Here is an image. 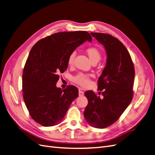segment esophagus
<instances>
[{"instance_id": "1", "label": "esophagus", "mask_w": 155, "mask_h": 155, "mask_svg": "<svg viewBox=\"0 0 155 155\" xmlns=\"http://www.w3.org/2000/svg\"><path fill=\"white\" fill-rule=\"evenodd\" d=\"M83 95H84V92L81 90H79V96H83Z\"/></svg>"}]
</instances>
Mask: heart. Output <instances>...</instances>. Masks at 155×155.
Here are the masks:
<instances>
[{
    "mask_svg": "<svg viewBox=\"0 0 155 155\" xmlns=\"http://www.w3.org/2000/svg\"><path fill=\"white\" fill-rule=\"evenodd\" d=\"M86 52L88 56L89 59H91L92 62L94 61H99L101 58V54L99 49H97L96 47H88L86 49ZM75 56H76V52L75 51H72L68 56V64L71 65L73 63L74 59ZM91 75L83 74V73H79L77 74L76 76H75L73 78V81L76 83L78 84L79 85H80L83 87H87L91 82Z\"/></svg>",
    "mask_w": 155,
    "mask_h": 155,
    "instance_id": "b5f03b06",
    "label": "heart"
}]
</instances>
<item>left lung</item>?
<instances>
[{"mask_svg":"<svg viewBox=\"0 0 155 155\" xmlns=\"http://www.w3.org/2000/svg\"><path fill=\"white\" fill-rule=\"evenodd\" d=\"M91 34L104 46L107 59L97 81L103 97L86 91L88 105L83 114L91 125L104 129L116 122L132 101L134 67L127 49L118 39L103 33Z\"/></svg>","mask_w":155,"mask_h":155,"instance_id":"1","label":"left lung"}]
</instances>
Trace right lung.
Returning <instances> with one entry per match:
<instances>
[{
    "label": "right lung",
    "instance_id": "obj_1",
    "mask_svg": "<svg viewBox=\"0 0 155 155\" xmlns=\"http://www.w3.org/2000/svg\"><path fill=\"white\" fill-rule=\"evenodd\" d=\"M92 37L86 31L55 33L31 49L22 74L23 98L32 119L45 127L58 124L78 96L73 85L56 87L59 74L68 67L69 55Z\"/></svg>",
    "mask_w": 155,
    "mask_h": 155
}]
</instances>
